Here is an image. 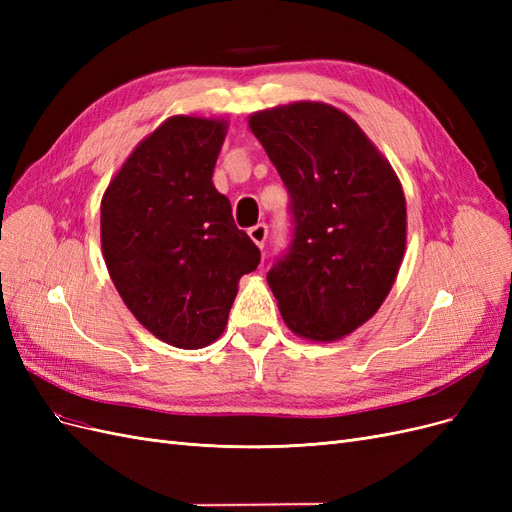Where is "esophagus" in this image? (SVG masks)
<instances>
[{
  "label": "esophagus",
  "mask_w": 512,
  "mask_h": 512,
  "mask_svg": "<svg viewBox=\"0 0 512 512\" xmlns=\"http://www.w3.org/2000/svg\"><path fill=\"white\" fill-rule=\"evenodd\" d=\"M247 235H250V239L260 247H265V241H267V235H269V230H267V224H256V226H252L250 230H247Z\"/></svg>",
  "instance_id": "34e87169"
}]
</instances>
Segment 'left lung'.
<instances>
[{
  "label": "left lung",
  "mask_w": 512,
  "mask_h": 512,
  "mask_svg": "<svg viewBox=\"0 0 512 512\" xmlns=\"http://www.w3.org/2000/svg\"><path fill=\"white\" fill-rule=\"evenodd\" d=\"M290 192L294 239L267 273L286 327L331 344L374 316L406 252V196L380 149L339 108L301 100L247 119Z\"/></svg>",
  "instance_id": "8db88e82"
}]
</instances>
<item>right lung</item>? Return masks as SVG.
Returning a JSON list of instances; mask_svg holds the SVG:
<instances>
[{
    "mask_svg": "<svg viewBox=\"0 0 512 512\" xmlns=\"http://www.w3.org/2000/svg\"><path fill=\"white\" fill-rule=\"evenodd\" d=\"M226 132L222 117H168L134 147L100 205L119 297L149 333L183 350L224 333L239 280L260 262L211 181Z\"/></svg>",
    "mask_w": 512,
    "mask_h": 512,
    "instance_id": "add662e5",
    "label": "right lung"
}]
</instances>
